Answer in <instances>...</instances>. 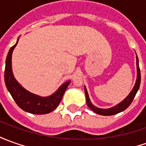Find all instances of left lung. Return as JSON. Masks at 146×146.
I'll list each match as a JSON object with an SVG mask.
<instances>
[{"label":"left lung","instance_id":"8db88e82","mask_svg":"<svg viewBox=\"0 0 146 146\" xmlns=\"http://www.w3.org/2000/svg\"><path fill=\"white\" fill-rule=\"evenodd\" d=\"M136 60H137V79L135 85L133 86V88L132 90L130 91V93L129 94V95L126 98L121 102L120 103H118L117 105L114 106L111 108H108V109H101V108H98L97 106H94L91 102H90V98H89V94L87 93V90L86 88L84 86V90H85V94H86V104L88 106V107L90 108L92 111H94V113L100 114V115H104V116H109V115H113V114H116L125 110L127 107H129V106L131 104V102L133 100V98L136 95L137 90L139 89V86H140L141 83V72H140V68H139V63H138V58L137 56H136Z\"/></svg>","mask_w":146,"mask_h":146}]
</instances>
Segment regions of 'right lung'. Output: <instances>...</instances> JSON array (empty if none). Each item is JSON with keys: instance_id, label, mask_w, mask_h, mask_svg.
Masks as SVG:
<instances>
[{"instance_id": "add662e5", "label": "right lung", "mask_w": 146, "mask_h": 146, "mask_svg": "<svg viewBox=\"0 0 146 146\" xmlns=\"http://www.w3.org/2000/svg\"><path fill=\"white\" fill-rule=\"evenodd\" d=\"M20 38V37H19ZM10 48L5 61V82L6 87L17 106L26 112L34 114H45L53 111L59 106L65 90L71 81L62 84L54 94L48 97H40L25 90L14 78L12 70V54L19 40Z\"/></svg>"}]
</instances>
